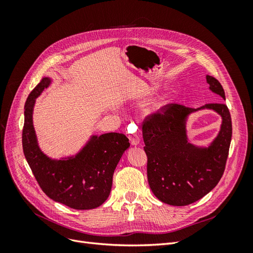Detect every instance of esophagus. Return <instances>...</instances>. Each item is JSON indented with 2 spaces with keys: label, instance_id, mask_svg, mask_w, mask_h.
Here are the masks:
<instances>
[{
  "label": "esophagus",
  "instance_id": "34e87169",
  "mask_svg": "<svg viewBox=\"0 0 253 253\" xmlns=\"http://www.w3.org/2000/svg\"><path fill=\"white\" fill-rule=\"evenodd\" d=\"M128 138H129V142H131L132 145H137L140 142L139 135H137V134H131L128 136Z\"/></svg>",
  "mask_w": 253,
  "mask_h": 253
}]
</instances>
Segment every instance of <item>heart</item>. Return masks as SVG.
I'll use <instances>...</instances> for the list:
<instances>
[{
	"label": "heart",
	"mask_w": 253,
	"mask_h": 253,
	"mask_svg": "<svg viewBox=\"0 0 253 253\" xmlns=\"http://www.w3.org/2000/svg\"><path fill=\"white\" fill-rule=\"evenodd\" d=\"M166 104V100H163V101H160L157 105H156V110H158V109H160V108H163V106Z\"/></svg>",
	"instance_id": "1"
}]
</instances>
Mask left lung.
Wrapping results in <instances>:
<instances>
[{
	"mask_svg": "<svg viewBox=\"0 0 253 253\" xmlns=\"http://www.w3.org/2000/svg\"><path fill=\"white\" fill-rule=\"evenodd\" d=\"M206 80L212 93L226 100L221 84L209 75ZM201 109H212L222 117L220 132L208 147L189 143L186 135L188 116ZM142 136L152 192L165 204L187 206L208 194L224 174L232 137L231 116L224 103L198 109L168 104L144 120Z\"/></svg>",
	"mask_w": 253,
	"mask_h": 253,
	"instance_id": "obj_1",
	"label": "left lung"
}]
</instances>
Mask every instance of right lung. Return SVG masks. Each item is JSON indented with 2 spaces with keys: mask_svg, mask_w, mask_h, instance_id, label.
<instances>
[{
  "mask_svg": "<svg viewBox=\"0 0 253 253\" xmlns=\"http://www.w3.org/2000/svg\"><path fill=\"white\" fill-rule=\"evenodd\" d=\"M50 83L49 77H44L26 100L22 134L25 158L43 192L52 201L76 210L97 208L111 193L113 174L129 147L128 138L120 133L93 135L75 155L53 159L44 154L38 143L33 113L36 99Z\"/></svg>",
  "mask_w": 253,
  "mask_h": 253,
  "instance_id": "1",
  "label": "right lung"
}]
</instances>
